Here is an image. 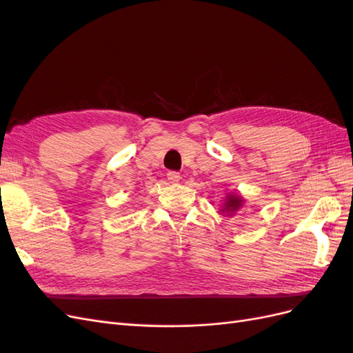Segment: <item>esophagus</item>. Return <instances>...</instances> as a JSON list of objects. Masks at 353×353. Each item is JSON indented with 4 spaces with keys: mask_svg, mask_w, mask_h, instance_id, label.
<instances>
[{
    "mask_svg": "<svg viewBox=\"0 0 353 353\" xmlns=\"http://www.w3.org/2000/svg\"><path fill=\"white\" fill-rule=\"evenodd\" d=\"M179 174L178 172H174V170H170V172H168V181L169 183H172V184H176L178 181H179Z\"/></svg>",
    "mask_w": 353,
    "mask_h": 353,
    "instance_id": "1",
    "label": "esophagus"
}]
</instances>
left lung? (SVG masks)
Segmentation results:
<instances>
[{"instance_id": "obj_1", "label": "left lung", "mask_w": 353, "mask_h": 353, "mask_svg": "<svg viewBox=\"0 0 353 353\" xmlns=\"http://www.w3.org/2000/svg\"><path fill=\"white\" fill-rule=\"evenodd\" d=\"M244 199L240 196V194H236V193H228L225 196V199H223V203L222 206L219 209L221 215L223 216H236L237 213L243 209L244 206Z\"/></svg>"}]
</instances>
